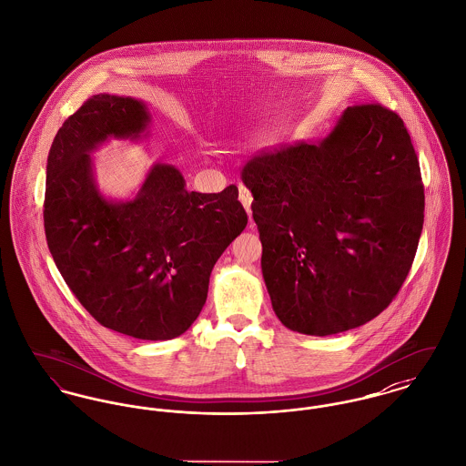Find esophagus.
<instances>
[{"mask_svg":"<svg viewBox=\"0 0 466 466\" xmlns=\"http://www.w3.org/2000/svg\"><path fill=\"white\" fill-rule=\"evenodd\" d=\"M239 202L243 204V208L247 209V213L248 216L251 215V193L243 186V184H239Z\"/></svg>","mask_w":466,"mask_h":466,"instance_id":"esophagus-1","label":"esophagus"}]
</instances>
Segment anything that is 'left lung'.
<instances>
[{"mask_svg":"<svg viewBox=\"0 0 466 466\" xmlns=\"http://www.w3.org/2000/svg\"><path fill=\"white\" fill-rule=\"evenodd\" d=\"M241 179L262 277L284 326L333 335L380 316L404 284L424 225V184L402 118L350 106L319 144L258 152Z\"/></svg>","mask_w":466,"mask_h":466,"instance_id":"8db88e82","label":"left lung"}]
</instances>
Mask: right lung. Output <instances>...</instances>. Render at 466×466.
Here are the masks:
<instances>
[{
	"mask_svg": "<svg viewBox=\"0 0 466 466\" xmlns=\"http://www.w3.org/2000/svg\"><path fill=\"white\" fill-rule=\"evenodd\" d=\"M148 122L142 101L109 94L92 96L64 122L47 156L44 228L58 271L96 321L168 340L198 318L216 260L248 216L234 184L187 191L179 170L163 163L133 200H106L90 152L107 138H140Z\"/></svg>",
	"mask_w": 466,
	"mask_h": 466,
	"instance_id": "add662e5",
	"label": "right lung"
}]
</instances>
